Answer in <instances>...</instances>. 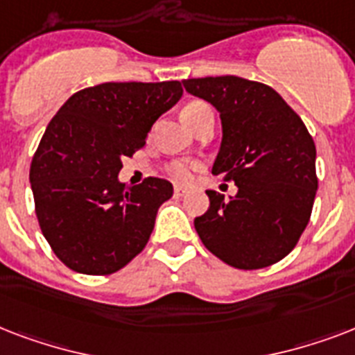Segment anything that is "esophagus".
Segmentation results:
<instances>
[{
    "mask_svg": "<svg viewBox=\"0 0 355 355\" xmlns=\"http://www.w3.org/2000/svg\"><path fill=\"white\" fill-rule=\"evenodd\" d=\"M186 193H188V189L182 186H175V197H184Z\"/></svg>",
    "mask_w": 355,
    "mask_h": 355,
    "instance_id": "34e87169",
    "label": "esophagus"
}]
</instances>
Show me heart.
<instances>
[{"label":"heart","mask_w":355,"mask_h":355,"mask_svg":"<svg viewBox=\"0 0 355 355\" xmlns=\"http://www.w3.org/2000/svg\"><path fill=\"white\" fill-rule=\"evenodd\" d=\"M205 108H208V105L202 101H191L182 108V119L186 121V125H188L189 128L195 127V123H197L200 112H202ZM195 169H197V164L188 160H173L166 166L167 177L171 178L173 182L178 184L191 182Z\"/></svg>","instance_id":"1"}]
</instances>
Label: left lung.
Wrapping results in <instances>:
<instances>
[{
	"instance_id": "left-lung-1",
	"label": "left lung",
	"mask_w": 355,
	"mask_h": 355,
	"mask_svg": "<svg viewBox=\"0 0 355 355\" xmlns=\"http://www.w3.org/2000/svg\"><path fill=\"white\" fill-rule=\"evenodd\" d=\"M211 103L223 123L214 175L234 180L236 197L208 189L210 208L195 230L214 256L236 269H263L291 252L317 193L315 144L295 110L270 86L234 75L182 80Z\"/></svg>"
}]
</instances>
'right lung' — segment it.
<instances>
[{"instance_id":"1","label":"right lung","mask_w":355,"mask_h":355,"mask_svg":"<svg viewBox=\"0 0 355 355\" xmlns=\"http://www.w3.org/2000/svg\"><path fill=\"white\" fill-rule=\"evenodd\" d=\"M180 97L178 80L103 83L73 94L49 121L29 180L42 234L66 267L112 275L144 250L173 184L125 186L121 160Z\"/></svg>"}]
</instances>
